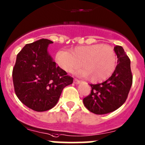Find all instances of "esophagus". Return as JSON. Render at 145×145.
I'll return each mask as SVG.
<instances>
[{
  "instance_id": "esophagus-1",
  "label": "esophagus",
  "mask_w": 145,
  "mask_h": 145,
  "mask_svg": "<svg viewBox=\"0 0 145 145\" xmlns=\"http://www.w3.org/2000/svg\"><path fill=\"white\" fill-rule=\"evenodd\" d=\"M80 82H81V81L78 80V79H74V83L75 84H79V83H80Z\"/></svg>"
}]
</instances>
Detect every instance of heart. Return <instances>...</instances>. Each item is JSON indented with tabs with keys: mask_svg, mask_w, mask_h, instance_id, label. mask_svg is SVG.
Segmentation results:
<instances>
[{
	"mask_svg": "<svg viewBox=\"0 0 145 145\" xmlns=\"http://www.w3.org/2000/svg\"><path fill=\"white\" fill-rule=\"evenodd\" d=\"M56 61L61 69L71 72L82 65L76 74L89 77L92 82H100L109 78L117 63L116 52L109 45L94 44L75 47L67 51L60 50L56 54Z\"/></svg>",
	"mask_w": 145,
	"mask_h": 145,
	"instance_id": "b5f03b06",
	"label": "heart"
}]
</instances>
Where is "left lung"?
Masks as SVG:
<instances>
[{"mask_svg": "<svg viewBox=\"0 0 145 145\" xmlns=\"http://www.w3.org/2000/svg\"><path fill=\"white\" fill-rule=\"evenodd\" d=\"M117 66L110 78L103 83L90 84L91 93L83 99L86 108L97 115L111 113L123 105L132 84L131 62L121 46L114 48Z\"/></svg>", "mask_w": 145, "mask_h": 145, "instance_id": "left-lung-1", "label": "left lung"}]
</instances>
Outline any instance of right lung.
Segmentation results:
<instances>
[{
	"label": "right lung",
	"instance_id": "right-lung-1",
	"mask_svg": "<svg viewBox=\"0 0 145 145\" xmlns=\"http://www.w3.org/2000/svg\"><path fill=\"white\" fill-rule=\"evenodd\" d=\"M50 40L41 39L27 44L16 56L13 82L18 98L37 112L46 111L56 105L63 88L73 78L56 66L48 51Z\"/></svg>",
	"mask_w": 145,
	"mask_h": 145
}]
</instances>
